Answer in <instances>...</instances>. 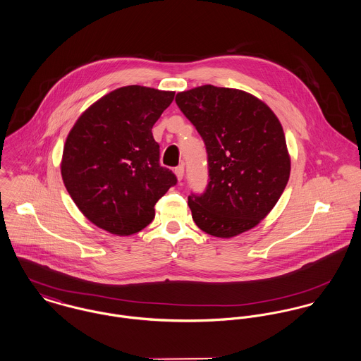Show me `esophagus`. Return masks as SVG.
<instances>
[{
    "instance_id": "1",
    "label": "esophagus",
    "mask_w": 361,
    "mask_h": 361,
    "mask_svg": "<svg viewBox=\"0 0 361 361\" xmlns=\"http://www.w3.org/2000/svg\"><path fill=\"white\" fill-rule=\"evenodd\" d=\"M174 174H176L177 180L181 181L183 177H184V166H183V164H181V166H177V167L174 169Z\"/></svg>"
}]
</instances>
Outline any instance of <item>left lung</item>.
Returning a JSON list of instances; mask_svg holds the SVG:
<instances>
[{"label": "left lung", "instance_id": "left-lung-1", "mask_svg": "<svg viewBox=\"0 0 361 361\" xmlns=\"http://www.w3.org/2000/svg\"><path fill=\"white\" fill-rule=\"evenodd\" d=\"M176 104L207 152L206 191L188 197L195 224L219 238L256 227L289 180L290 158L279 118L249 92L210 84L178 92Z\"/></svg>", "mask_w": 361, "mask_h": 361}]
</instances>
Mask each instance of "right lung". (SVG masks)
<instances>
[{
    "label": "right lung",
    "instance_id": "obj_1",
    "mask_svg": "<svg viewBox=\"0 0 361 361\" xmlns=\"http://www.w3.org/2000/svg\"><path fill=\"white\" fill-rule=\"evenodd\" d=\"M174 91L121 87L81 114L68 134L61 173L81 213L121 237L145 228L155 204L176 185L159 164L152 127L173 102Z\"/></svg>",
    "mask_w": 361,
    "mask_h": 361
}]
</instances>
